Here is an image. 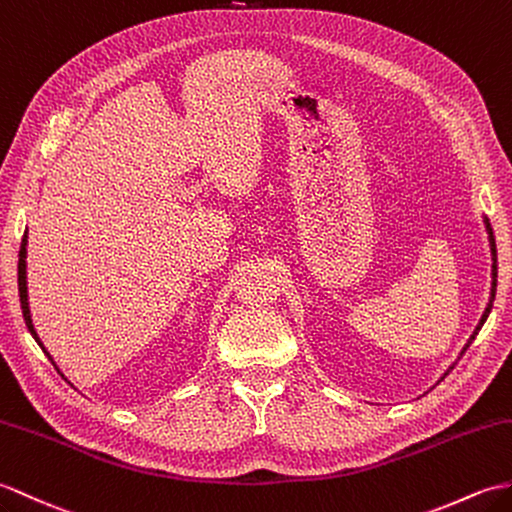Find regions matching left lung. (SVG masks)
I'll return each mask as SVG.
<instances>
[{
  "label": "left lung",
  "instance_id": "left-lung-1",
  "mask_svg": "<svg viewBox=\"0 0 512 512\" xmlns=\"http://www.w3.org/2000/svg\"><path fill=\"white\" fill-rule=\"evenodd\" d=\"M484 224H486V233H489V244H491V257H493V266H491V299H489V303H486V310H484V314H482V318H480V323H478V327H475L473 329V334H471V338L467 340V344H465V347H462V351H460V355H458V360L462 358V353H465L467 349H469V344L475 340V336H478V331L482 329V325L486 323V318H489V314H491V310H493V301H495V290H497V248H495V235H493V229H491V224H489V220H486L484 218ZM456 360V362H458ZM456 362L454 364H451L449 368H447V371L443 373V377L441 379H438V382H443V379L451 373V371H454V366H456Z\"/></svg>",
  "mask_w": 512,
  "mask_h": 512
}]
</instances>
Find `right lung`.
Returning <instances> with one entry per match:
<instances>
[{
    "label": "right lung",
    "instance_id": "1",
    "mask_svg": "<svg viewBox=\"0 0 512 512\" xmlns=\"http://www.w3.org/2000/svg\"><path fill=\"white\" fill-rule=\"evenodd\" d=\"M28 231H26V235H23V240H21V251H19V299H21V312H23V320H26V325H28V329H30V334H32V338L37 340V344L39 347L45 351V347H43V342H41V338H39V334H37V329H34V325H32V314H30V303H28V272H26V268H28V264H26V257H28ZM45 355L47 358L52 360V364L56 366V362H54V358L50 353L45 351ZM58 368V366H56Z\"/></svg>",
    "mask_w": 512,
    "mask_h": 512
}]
</instances>
